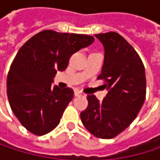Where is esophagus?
Returning <instances> with one entry per match:
<instances>
[{
	"mask_svg": "<svg viewBox=\"0 0 160 160\" xmlns=\"http://www.w3.org/2000/svg\"><path fill=\"white\" fill-rule=\"evenodd\" d=\"M75 95H76V96H86L84 93H82V92H81L80 91H79V90H76V91H75Z\"/></svg>",
	"mask_w": 160,
	"mask_h": 160,
	"instance_id": "34e87169",
	"label": "esophagus"
}]
</instances>
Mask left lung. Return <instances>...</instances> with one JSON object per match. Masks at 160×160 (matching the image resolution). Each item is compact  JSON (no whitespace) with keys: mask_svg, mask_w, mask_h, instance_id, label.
<instances>
[{"mask_svg":"<svg viewBox=\"0 0 160 160\" xmlns=\"http://www.w3.org/2000/svg\"><path fill=\"white\" fill-rule=\"evenodd\" d=\"M105 49V59L98 80H104L108 94L103 101L87 95L88 107L80 113L84 127L94 136L111 139L135 119L146 92L144 67L139 54L118 33L94 35Z\"/></svg>","mask_w":160,"mask_h":160,"instance_id":"8db88e82","label":"left lung"}]
</instances>
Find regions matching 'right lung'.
I'll return each instance as SVG.
<instances>
[{"mask_svg": "<svg viewBox=\"0 0 160 160\" xmlns=\"http://www.w3.org/2000/svg\"><path fill=\"white\" fill-rule=\"evenodd\" d=\"M94 42L92 36L43 30L16 53L7 76V96L20 123L35 135L52 132L74 97L71 88L52 87L57 70L64 71L70 56Z\"/></svg>", "mask_w": 160, "mask_h": 160, "instance_id": "add662e5", "label": "right lung"}]
</instances>
